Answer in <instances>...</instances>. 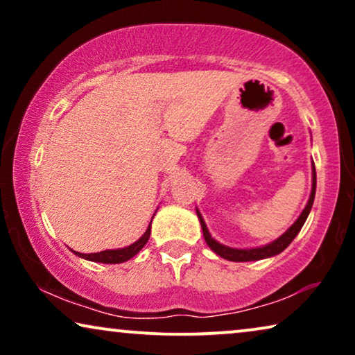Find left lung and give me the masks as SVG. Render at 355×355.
<instances>
[{
	"label": "left lung",
	"instance_id": "left-lung-1",
	"mask_svg": "<svg viewBox=\"0 0 355 355\" xmlns=\"http://www.w3.org/2000/svg\"><path fill=\"white\" fill-rule=\"evenodd\" d=\"M315 189H317V173H315V166H313V178H312V192H310V198H309V203L307 207L304 208V211L300 213V216L297 218V221L294 223L293 226L289 227L288 231L284 232L283 236L278 237L275 242H271L268 245H263V247H257V249H231V247H226L220 244V242H216L213 237L210 236V232L207 230V225L205 221H203V218L200 213L197 211L198 215V220H200V225H202V231H203V237H205L207 244L210 249L218 254L223 259L226 260H231V261H252V260H261V259H266V257H273V255H278L279 252H283L286 247H288L291 242L295 236L299 234V231L302 230L305 220H307L309 213H310V208L313 205V198H315Z\"/></svg>",
	"mask_w": 355,
	"mask_h": 355
}]
</instances>
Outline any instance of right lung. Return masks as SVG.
Returning a JSON list of instances; mask_svg holds the SVG:
<instances>
[{
    "label": "right lung",
    "mask_w": 355,
    "mask_h": 355,
    "mask_svg": "<svg viewBox=\"0 0 355 355\" xmlns=\"http://www.w3.org/2000/svg\"><path fill=\"white\" fill-rule=\"evenodd\" d=\"M148 237H150V226L148 230L145 231V234L140 237L137 242H134V244H130L129 247H124V249L103 250V252H98V254H80V252H74V254L82 257V259L100 261V263H123V261L132 259L135 254H139L140 249L147 244Z\"/></svg>",
    "instance_id": "right-lung-1"
}]
</instances>
